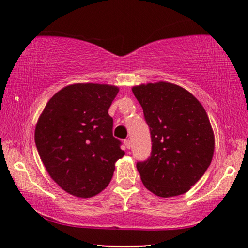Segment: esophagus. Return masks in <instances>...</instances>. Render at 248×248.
Listing matches in <instances>:
<instances>
[{
    "instance_id": "1",
    "label": "esophagus",
    "mask_w": 248,
    "mask_h": 248,
    "mask_svg": "<svg viewBox=\"0 0 248 248\" xmlns=\"http://www.w3.org/2000/svg\"><path fill=\"white\" fill-rule=\"evenodd\" d=\"M124 143L125 148H127V149H130V148H131V141H130L129 139H125Z\"/></svg>"
}]
</instances>
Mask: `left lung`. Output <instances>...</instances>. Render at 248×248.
<instances>
[{"instance_id": "1", "label": "left lung", "mask_w": 248, "mask_h": 248, "mask_svg": "<svg viewBox=\"0 0 248 248\" xmlns=\"http://www.w3.org/2000/svg\"><path fill=\"white\" fill-rule=\"evenodd\" d=\"M150 127L152 152L137 169L146 189L158 197L183 195L202 177L212 161L215 134L202 105L176 84L133 86Z\"/></svg>"}]
</instances>
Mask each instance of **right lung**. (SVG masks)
Listing matches in <instances>:
<instances>
[{
  "label": "right lung",
  "mask_w": 248,
  "mask_h": 248,
  "mask_svg": "<svg viewBox=\"0 0 248 248\" xmlns=\"http://www.w3.org/2000/svg\"><path fill=\"white\" fill-rule=\"evenodd\" d=\"M118 92L108 84L68 85L50 98L37 121L35 143L41 161L70 195L91 198L99 194L124 155L108 114Z\"/></svg>",
  "instance_id": "add662e5"
}]
</instances>
